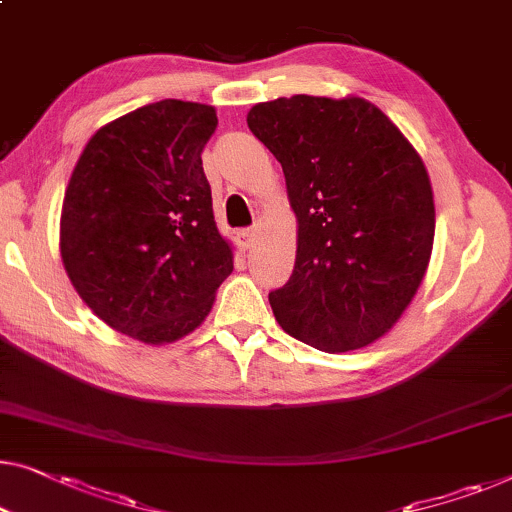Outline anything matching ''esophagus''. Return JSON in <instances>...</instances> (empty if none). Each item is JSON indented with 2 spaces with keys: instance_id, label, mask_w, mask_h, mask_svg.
Returning a JSON list of instances; mask_svg holds the SVG:
<instances>
[{
  "instance_id": "obj_1",
  "label": "esophagus",
  "mask_w": 512,
  "mask_h": 512,
  "mask_svg": "<svg viewBox=\"0 0 512 512\" xmlns=\"http://www.w3.org/2000/svg\"><path fill=\"white\" fill-rule=\"evenodd\" d=\"M240 238H242V247L244 249H254L256 238H258V226L244 228V231H240Z\"/></svg>"
}]
</instances>
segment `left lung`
I'll return each instance as SVG.
<instances>
[{
    "instance_id": "left-lung-1",
    "label": "left lung",
    "mask_w": 512,
    "mask_h": 512,
    "mask_svg": "<svg viewBox=\"0 0 512 512\" xmlns=\"http://www.w3.org/2000/svg\"><path fill=\"white\" fill-rule=\"evenodd\" d=\"M247 124L284 168L298 217L293 274L270 293L274 318L318 351L376 342L432 256L434 196L420 154L360 96L256 103Z\"/></svg>"
}]
</instances>
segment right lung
Returning <instances> with one entry per match:
<instances>
[{
	"label": "right lung",
	"instance_id": "add662e5",
	"mask_svg": "<svg viewBox=\"0 0 512 512\" xmlns=\"http://www.w3.org/2000/svg\"><path fill=\"white\" fill-rule=\"evenodd\" d=\"M214 129L205 103H147L94 133L66 187L64 270L103 323L143 344L194 332L233 272L201 159Z\"/></svg>",
	"mask_w": 512,
	"mask_h": 512
}]
</instances>
